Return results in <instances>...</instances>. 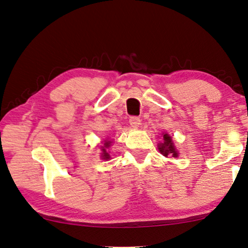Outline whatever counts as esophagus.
I'll list each match as a JSON object with an SVG mask.
<instances>
[{
	"label": "esophagus",
	"instance_id": "34e87169",
	"mask_svg": "<svg viewBox=\"0 0 248 248\" xmlns=\"http://www.w3.org/2000/svg\"><path fill=\"white\" fill-rule=\"evenodd\" d=\"M129 123H130V125H131V127L138 128L139 125L141 124V119H140L139 117H137V116H132V117H130Z\"/></svg>",
	"mask_w": 248,
	"mask_h": 248
}]
</instances>
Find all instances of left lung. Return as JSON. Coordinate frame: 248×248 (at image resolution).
<instances>
[{
    "label": "left lung",
    "instance_id": "obj_1",
    "mask_svg": "<svg viewBox=\"0 0 248 248\" xmlns=\"http://www.w3.org/2000/svg\"><path fill=\"white\" fill-rule=\"evenodd\" d=\"M159 151L164 156L172 155L173 157L178 156V153L175 151L173 146L172 140L168 136V134H164V143L159 144Z\"/></svg>",
    "mask_w": 248,
    "mask_h": 248
}]
</instances>
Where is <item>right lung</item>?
Instances as JSON below:
<instances>
[{"instance_id":"1","label":"right lung","mask_w":248,"mask_h":248,"mask_svg":"<svg viewBox=\"0 0 248 248\" xmlns=\"http://www.w3.org/2000/svg\"><path fill=\"white\" fill-rule=\"evenodd\" d=\"M104 147H109L110 146V142H105L104 143ZM104 147H102V151H103V154H102V157H103V159H108L109 158V154H108V153H107L106 152V150H105V148Z\"/></svg>"}]
</instances>
